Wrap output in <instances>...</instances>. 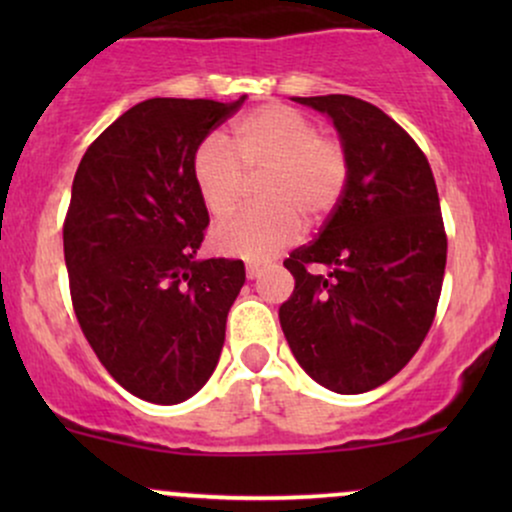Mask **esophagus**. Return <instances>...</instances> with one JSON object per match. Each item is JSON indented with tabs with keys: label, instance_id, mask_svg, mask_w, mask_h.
Instances as JSON below:
<instances>
[{
	"label": "esophagus",
	"instance_id": "1",
	"mask_svg": "<svg viewBox=\"0 0 512 512\" xmlns=\"http://www.w3.org/2000/svg\"><path fill=\"white\" fill-rule=\"evenodd\" d=\"M262 269H264L262 262H248L245 272H248V279H257V276L262 274Z\"/></svg>",
	"mask_w": 512,
	"mask_h": 512
}]
</instances>
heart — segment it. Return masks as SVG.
<instances>
[{
	"mask_svg": "<svg viewBox=\"0 0 512 512\" xmlns=\"http://www.w3.org/2000/svg\"><path fill=\"white\" fill-rule=\"evenodd\" d=\"M195 190L211 219H226L255 180L257 207L214 231L223 255L264 260L327 221L349 182V154L342 139L320 134L303 113L281 103L260 105L231 127V149L207 137L190 156Z\"/></svg>",
	"mask_w": 512,
	"mask_h": 512,
	"instance_id": "1",
	"label": "heart"
}]
</instances>
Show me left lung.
Listing matches in <instances>:
<instances>
[{
    "instance_id": "obj_1",
    "label": "left lung",
    "mask_w": 512,
    "mask_h": 512,
    "mask_svg": "<svg viewBox=\"0 0 512 512\" xmlns=\"http://www.w3.org/2000/svg\"><path fill=\"white\" fill-rule=\"evenodd\" d=\"M293 101L332 117L349 182L317 238L284 260L296 286L279 322L315 383L358 395L407 366L436 317L448 257L436 180L419 144L373 103Z\"/></svg>"
}]
</instances>
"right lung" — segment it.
<instances>
[{"label": "right lung", "mask_w": 512, "mask_h": 512, "mask_svg": "<svg viewBox=\"0 0 512 512\" xmlns=\"http://www.w3.org/2000/svg\"><path fill=\"white\" fill-rule=\"evenodd\" d=\"M149 98L86 149L64 216L81 332L105 370L154 404L192 397L219 363L243 260H197L209 214L190 175L202 139L243 105Z\"/></svg>", "instance_id": "obj_1"}]
</instances>
